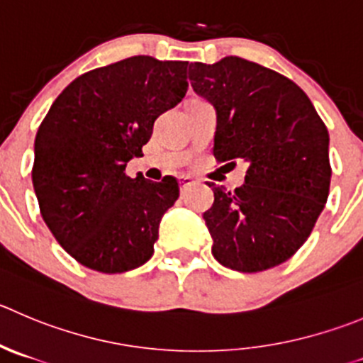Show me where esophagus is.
<instances>
[{"label": "esophagus", "mask_w": 363, "mask_h": 363, "mask_svg": "<svg viewBox=\"0 0 363 363\" xmlns=\"http://www.w3.org/2000/svg\"><path fill=\"white\" fill-rule=\"evenodd\" d=\"M179 187H182V191H185V189H189L191 187V185H194L196 182H194V178H191V176H179Z\"/></svg>", "instance_id": "esophagus-1"}]
</instances>
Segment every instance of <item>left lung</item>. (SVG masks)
<instances>
[{
  "mask_svg": "<svg viewBox=\"0 0 363 363\" xmlns=\"http://www.w3.org/2000/svg\"><path fill=\"white\" fill-rule=\"evenodd\" d=\"M189 78L217 110L213 157L247 164L246 184H210L203 213L219 264L260 272L287 262L312 233L330 194L326 124L287 76L239 57L194 62Z\"/></svg>",
  "mask_w": 363,
  "mask_h": 363,
  "instance_id": "8db88e82",
  "label": "left lung"
}]
</instances>
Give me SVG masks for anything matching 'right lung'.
I'll use <instances>...</instances> for the list:
<instances>
[{
    "instance_id": "add662e5",
    "label": "right lung",
    "mask_w": 363,
    "mask_h": 363,
    "mask_svg": "<svg viewBox=\"0 0 363 363\" xmlns=\"http://www.w3.org/2000/svg\"><path fill=\"white\" fill-rule=\"evenodd\" d=\"M189 62L130 57L78 76L35 137L32 182L57 242L85 267L117 274L153 257L178 179L130 178L153 123L187 94Z\"/></svg>"
}]
</instances>
